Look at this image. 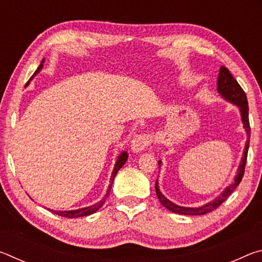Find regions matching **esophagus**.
<instances>
[{
    "label": "esophagus",
    "instance_id": "esophagus-1",
    "mask_svg": "<svg viewBox=\"0 0 262 262\" xmlns=\"http://www.w3.org/2000/svg\"><path fill=\"white\" fill-rule=\"evenodd\" d=\"M154 142V136L150 133H141L137 134L132 141V150L134 152H140L149 147Z\"/></svg>",
    "mask_w": 262,
    "mask_h": 262
}]
</instances>
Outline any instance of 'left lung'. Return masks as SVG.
Here are the masks:
<instances>
[{"instance_id": "left-lung-1", "label": "left lung", "mask_w": 262, "mask_h": 262, "mask_svg": "<svg viewBox=\"0 0 262 262\" xmlns=\"http://www.w3.org/2000/svg\"><path fill=\"white\" fill-rule=\"evenodd\" d=\"M217 90H219L220 94L224 97L225 99L231 101V103L236 104L241 108L242 113V120L244 123V128L246 129L248 140L245 145V151H244V157L242 159L241 165L238 167V173L236 179H234V183L228 186V188L222 193L219 198L215 199L212 202L207 203V205L199 207V208H186V207H180L174 205L173 202L164 196L161 193V190L158 188L157 180H156V194L158 196V200L161 201L162 205L167 208L168 210L172 212H176V214H181V215H205L207 212H210L215 210L217 207H220L222 203H223L233 193V190L237 188V186L241 184L243 179V176L245 173V165L247 161V151H248V145H250V134H251V127H250V120H248V103H247V97L245 91L243 90V88L239 85L237 79L234 78L231 73L229 72L228 68H225L222 66L220 68V74H219V81H217ZM158 165H161V161H158Z\"/></svg>"}]
</instances>
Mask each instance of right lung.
<instances>
[{
	"instance_id": "add662e5",
	"label": "right lung",
	"mask_w": 262,
	"mask_h": 262,
	"mask_svg": "<svg viewBox=\"0 0 262 262\" xmlns=\"http://www.w3.org/2000/svg\"><path fill=\"white\" fill-rule=\"evenodd\" d=\"M42 63H43V60L41 61V63H40V66H39V67H38V69L35 70L34 74L32 75V77H34V75H37L39 72H40L41 68H42ZM32 77H31V78H32ZM31 78H30V79H31ZM28 83H29V82H28ZM127 157H128V155H127L126 152H122V154L120 155V156H119L118 161H117V164H115V166H114V170H113V172H112V178H111V185L108 186V189H107V192H106V195H105V198L103 199V200L99 201L98 203H96V205H94V206H91V207L83 208V209L70 210V211H55V210H51V211L54 212V214H56V215H59V216L68 217V219H76V217H82V216H88V215L94 214V212H96L97 210L99 209V208H100L101 206L104 205V202L106 201V198L108 196V194H110V192H111V188H112V184H113V180H114V178H115V176H117L118 171L120 170V168L122 167L123 164L126 163ZM48 210H50V209H48Z\"/></svg>"
}]
</instances>
